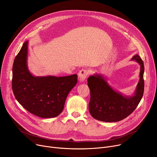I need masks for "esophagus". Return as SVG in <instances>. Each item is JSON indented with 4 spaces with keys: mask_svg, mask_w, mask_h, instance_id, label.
Listing matches in <instances>:
<instances>
[{
    "mask_svg": "<svg viewBox=\"0 0 157 157\" xmlns=\"http://www.w3.org/2000/svg\"><path fill=\"white\" fill-rule=\"evenodd\" d=\"M89 74V71L86 69H82L78 73V76L80 81H84Z\"/></svg>",
    "mask_w": 157,
    "mask_h": 157,
    "instance_id": "1",
    "label": "esophagus"
}]
</instances>
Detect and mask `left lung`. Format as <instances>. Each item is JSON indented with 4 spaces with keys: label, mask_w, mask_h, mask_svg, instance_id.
Listing matches in <instances>:
<instances>
[{
    "label": "left lung",
    "mask_w": 157,
    "mask_h": 157,
    "mask_svg": "<svg viewBox=\"0 0 157 157\" xmlns=\"http://www.w3.org/2000/svg\"><path fill=\"white\" fill-rule=\"evenodd\" d=\"M132 60L141 65L140 79L132 96L123 95L114 90L101 74H94L88 78L90 90L89 111L92 117L105 122H117L127 118L137 108L144 93V63L138 55Z\"/></svg>",
    "instance_id": "left-lung-1"
}]
</instances>
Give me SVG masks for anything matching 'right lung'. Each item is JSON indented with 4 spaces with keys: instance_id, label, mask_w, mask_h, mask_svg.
<instances>
[{
    "instance_id": "right-lung-1",
    "label": "right lung",
    "mask_w": 157,
    "mask_h": 157,
    "mask_svg": "<svg viewBox=\"0 0 157 157\" xmlns=\"http://www.w3.org/2000/svg\"><path fill=\"white\" fill-rule=\"evenodd\" d=\"M27 53L26 41L13 65L12 89L16 99L36 116L56 117L62 112L69 93L77 83V74L63 77L34 76L27 67Z\"/></svg>"
}]
</instances>
